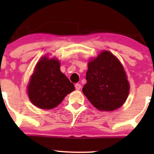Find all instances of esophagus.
<instances>
[{"label":"esophagus","instance_id":"34e87169","mask_svg":"<svg viewBox=\"0 0 154 154\" xmlns=\"http://www.w3.org/2000/svg\"><path fill=\"white\" fill-rule=\"evenodd\" d=\"M75 88L77 90H80L81 88V85L79 84V83H76L75 84Z\"/></svg>","mask_w":154,"mask_h":154}]
</instances>
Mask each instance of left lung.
Listing matches in <instances>:
<instances>
[{"instance_id": "8db88e82", "label": "left lung", "mask_w": 154, "mask_h": 154, "mask_svg": "<svg viewBox=\"0 0 154 154\" xmlns=\"http://www.w3.org/2000/svg\"><path fill=\"white\" fill-rule=\"evenodd\" d=\"M83 94L100 111H113L125 103L130 84L123 66L112 53L103 51L88 63Z\"/></svg>"}]
</instances>
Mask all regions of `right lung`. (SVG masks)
I'll return each mask as SVG.
<instances>
[{"label":"right lung","mask_w":154,"mask_h":154,"mask_svg":"<svg viewBox=\"0 0 154 154\" xmlns=\"http://www.w3.org/2000/svg\"><path fill=\"white\" fill-rule=\"evenodd\" d=\"M60 68L58 60L48 57H43L37 63L27 86L29 99L35 106L51 109L75 89Z\"/></svg>","instance_id":"add662e5"}]
</instances>
